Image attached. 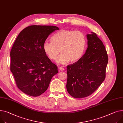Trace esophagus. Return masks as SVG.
Instances as JSON below:
<instances>
[{"mask_svg":"<svg viewBox=\"0 0 123 123\" xmlns=\"http://www.w3.org/2000/svg\"><path fill=\"white\" fill-rule=\"evenodd\" d=\"M59 70L62 71H64V69L63 68H62V67H59Z\"/></svg>","mask_w":123,"mask_h":123,"instance_id":"esophagus-1","label":"esophagus"}]
</instances>
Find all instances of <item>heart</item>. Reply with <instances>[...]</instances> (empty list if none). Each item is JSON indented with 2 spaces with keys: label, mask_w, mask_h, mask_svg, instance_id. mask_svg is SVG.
I'll use <instances>...</instances> for the list:
<instances>
[{
  "label": "heart",
  "mask_w": 123,
  "mask_h": 123,
  "mask_svg": "<svg viewBox=\"0 0 123 123\" xmlns=\"http://www.w3.org/2000/svg\"><path fill=\"white\" fill-rule=\"evenodd\" d=\"M51 40L45 41L43 49L51 60H55L60 50L61 54L57 59L60 64L78 61L86 51V37L80 31L61 30L52 37Z\"/></svg>",
  "instance_id": "1"
}]
</instances>
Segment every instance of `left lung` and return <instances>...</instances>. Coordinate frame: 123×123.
Listing matches in <instances>:
<instances>
[{"label":"left lung","mask_w":123,"mask_h":123,"mask_svg":"<svg viewBox=\"0 0 123 123\" xmlns=\"http://www.w3.org/2000/svg\"><path fill=\"white\" fill-rule=\"evenodd\" d=\"M87 48L78 61L67 66L66 88L76 98L87 97L97 89L105 78L108 55L102 41L94 32L87 34Z\"/></svg>","instance_id":"obj_1"}]
</instances>
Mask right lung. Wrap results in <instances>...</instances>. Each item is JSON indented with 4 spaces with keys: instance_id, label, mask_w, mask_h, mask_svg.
<instances>
[{
    "instance_id": "1",
    "label": "right lung",
    "mask_w": 123,
    "mask_h": 123,
    "mask_svg": "<svg viewBox=\"0 0 123 123\" xmlns=\"http://www.w3.org/2000/svg\"><path fill=\"white\" fill-rule=\"evenodd\" d=\"M59 29L54 26H30L16 38L10 52V70L17 87L28 95L38 96L48 88L58 68L43 49L50 34Z\"/></svg>"
}]
</instances>
